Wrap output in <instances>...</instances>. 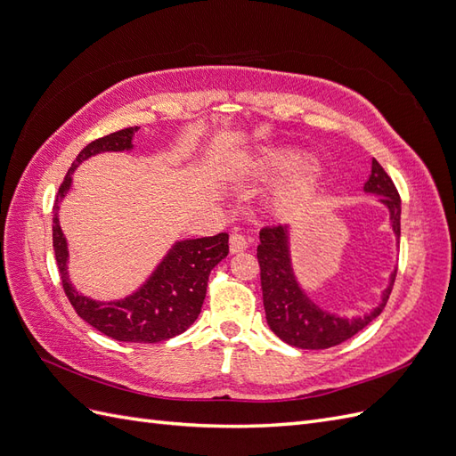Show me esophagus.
<instances>
[{"instance_id": "34e87169", "label": "esophagus", "mask_w": 456, "mask_h": 456, "mask_svg": "<svg viewBox=\"0 0 456 456\" xmlns=\"http://www.w3.org/2000/svg\"><path fill=\"white\" fill-rule=\"evenodd\" d=\"M247 249V240L241 233H232L230 236V255H238Z\"/></svg>"}]
</instances>
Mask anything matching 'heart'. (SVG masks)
Here are the masks:
<instances>
[{
    "label": "heart",
    "instance_id": "1",
    "mask_svg": "<svg viewBox=\"0 0 456 456\" xmlns=\"http://www.w3.org/2000/svg\"><path fill=\"white\" fill-rule=\"evenodd\" d=\"M249 176L275 186L270 196V211L275 218H293L306 211L320 196L323 173L310 154L297 148H268L253 161Z\"/></svg>",
    "mask_w": 456,
    "mask_h": 456
}]
</instances>
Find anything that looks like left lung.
<instances>
[{
    "mask_svg": "<svg viewBox=\"0 0 456 456\" xmlns=\"http://www.w3.org/2000/svg\"><path fill=\"white\" fill-rule=\"evenodd\" d=\"M369 196H379V203L386 207L390 230L399 243L402 233V200L392 178L386 175L377 159H372L370 176L363 186ZM260 265L262 300L268 327L275 337L302 350H325L352 338L367 327L380 312L392 293L395 270L388 275V285L380 291V300L375 308L363 315H344L330 312L306 293L298 281L291 251V226L260 230V245L256 247Z\"/></svg>",
    "mask_w": 456,
    "mask_h": 456,
    "instance_id": "8db88e82",
    "label": "left lung"
}]
</instances>
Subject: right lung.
<instances>
[{"instance_id":"right-lung-1","label":"right lung","mask_w":456,"mask_h":456,"mask_svg":"<svg viewBox=\"0 0 456 456\" xmlns=\"http://www.w3.org/2000/svg\"><path fill=\"white\" fill-rule=\"evenodd\" d=\"M136 131L139 127L121 129L93 141L79 151L53 205V247L66 297L81 320L114 340L151 344L184 333L198 320L209 273L228 255V233L176 240L146 275V280L126 297L99 300L77 291L68 272L70 249L61 228V205L72 188V175L81 163L104 151H131Z\"/></svg>"}]
</instances>
